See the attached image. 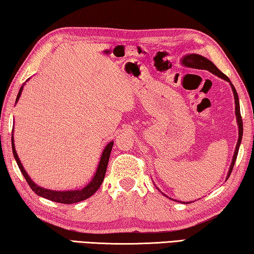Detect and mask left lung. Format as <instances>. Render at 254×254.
Segmentation results:
<instances>
[{
    "instance_id": "left-lung-1",
    "label": "left lung",
    "mask_w": 254,
    "mask_h": 254,
    "mask_svg": "<svg viewBox=\"0 0 254 254\" xmlns=\"http://www.w3.org/2000/svg\"><path fill=\"white\" fill-rule=\"evenodd\" d=\"M184 64L186 65L190 66V68H195V69H202V70H207L212 72L213 74L217 75V77H220L222 79L226 80V81H229L231 87H232V90H233V95H234V100H235V115H237V120H238V125H239V139H238V144H237V147H235V152H234V156L232 159V164H231L230 166V171H229V174L226 179H229V176L231 175V172L233 170V166H234V163L237 161V156H238V153H239V147H240V144H241V139H242V136H243V124H242V117H241V113H240V104H239V97H238V93L237 90H235V88L232 83H231L230 79L226 77V75L220 71L219 69L216 68L215 64H213L212 61H210L206 58H204L199 55H189L184 58Z\"/></svg>"
}]
</instances>
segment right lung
<instances>
[{
    "label": "right lung",
    "instance_id": "obj_1",
    "mask_svg": "<svg viewBox=\"0 0 254 254\" xmlns=\"http://www.w3.org/2000/svg\"><path fill=\"white\" fill-rule=\"evenodd\" d=\"M22 89H23V86L21 87L19 93H17L16 101L19 100V98L21 96ZM13 141H14V140H13V136H12L13 155H14V158H15L16 163H17V166H19V168H20L21 173L23 174L25 181L28 182L29 186L31 189H32L33 192L35 194H38L39 196H42L44 198L50 199V201L57 202V203H62V204H72V203L81 202V201H83V199H87L88 197H90L91 195L96 193V190L100 188L101 183L104 182L106 171H107V166H108L110 153H111V149H113V145H114V141H111V143H109L108 145L106 146L104 152H102L99 165H98L96 174H95V176H93L92 181L86 186V188L80 190H66V192H64H64H59V190H51L42 189V188H40V186H38L37 184L33 183L32 180L30 179L28 174H26V172L24 171L23 166H22V164H21L20 159H19V156H17V154L15 152L14 143H13Z\"/></svg>",
    "mask_w": 254,
    "mask_h": 254
}]
</instances>
